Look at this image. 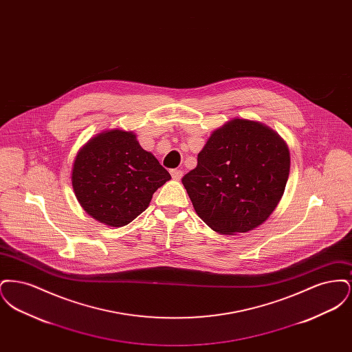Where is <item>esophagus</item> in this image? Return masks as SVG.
<instances>
[{
    "label": "esophagus",
    "instance_id": "34e87169",
    "mask_svg": "<svg viewBox=\"0 0 352 352\" xmlns=\"http://www.w3.org/2000/svg\"><path fill=\"white\" fill-rule=\"evenodd\" d=\"M170 174H171V177H173V179H177V181H179L181 178H182V175H184V173H182V170H177V168H174V170H171L170 171Z\"/></svg>",
    "mask_w": 352,
    "mask_h": 352
}]
</instances>
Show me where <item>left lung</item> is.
Wrapping results in <instances>:
<instances>
[{"mask_svg": "<svg viewBox=\"0 0 352 352\" xmlns=\"http://www.w3.org/2000/svg\"><path fill=\"white\" fill-rule=\"evenodd\" d=\"M289 149L268 126L234 118L217 129L182 184L199 218L219 234L263 224L284 194Z\"/></svg>", "mask_w": 352, "mask_h": 352, "instance_id": "1", "label": "left lung"}]
</instances>
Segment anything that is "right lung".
Returning a JSON list of instances; mask_svg holds the SVG:
<instances>
[{"label": "right lung", "mask_w": 352, "mask_h": 352, "mask_svg": "<svg viewBox=\"0 0 352 352\" xmlns=\"http://www.w3.org/2000/svg\"><path fill=\"white\" fill-rule=\"evenodd\" d=\"M170 178L132 132L118 129L92 138L72 168V186L82 207L112 227L126 226L145 211L153 194Z\"/></svg>", "instance_id": "add662e5"}]
</instances>
